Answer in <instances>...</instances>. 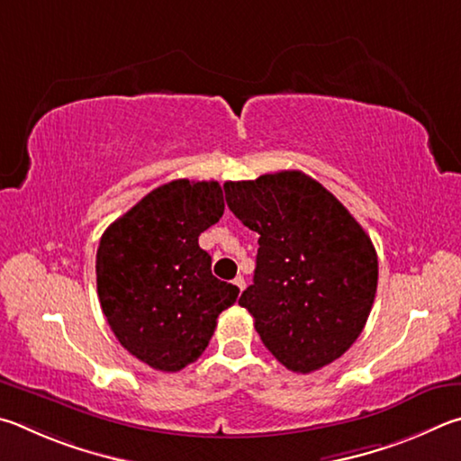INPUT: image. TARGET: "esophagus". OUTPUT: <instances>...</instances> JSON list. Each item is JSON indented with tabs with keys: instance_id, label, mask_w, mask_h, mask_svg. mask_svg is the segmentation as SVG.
Returning a JSON list of instances; mask_svg holds the SVG:
<instances>
[{
	"instance_id": "34e87169",
	"label": "esophagus",
	"mask_w": 461,
	"mask_h": 461,
	"mask_svg": "<svg viewBox=\"0 0 461 461\" xmlns=\"http://www.w3.org/2000/svg\"><path fill=\"white\" fill-rule=\"evenodd\" d=\"M232 284H235V285L240 289V292H243L245 285H247V284H245V277H240V276L235 277V281H232Z\"/></svg>"
}]
</instances>
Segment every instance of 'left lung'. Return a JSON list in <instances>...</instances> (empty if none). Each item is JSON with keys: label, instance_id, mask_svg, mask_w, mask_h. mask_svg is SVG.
Listing matches in <instances>:
<instances>
[{"label": "left lung", "instance_id": "1", "mask_svg": "<svg viewBox=\"0 0 461 461\" xmlns=\"http://www.w3.org/2000/svg\"><path fill=\"white\" fill-rule=\"evenodd\" d=\"M226 204L259 235L253 285L239 303L294 373L330 365L357 342L375 303L370 237L324 185L297 169L226 182Z\"/></svg>", "mask_w": 461, "mask_h": 461}]
</instances>
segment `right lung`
<instances>
[{
	"label": "right lung",
	"instance_id": "right-lung-1",
	"mask_svg": "<svg viewBox=\"0 0 461 461\" xmlns=\"http://www.w3.org/2000/svg\"><path fill=\"white\" fill-rule=\"evenodd\" d=\"M224 212L218 182L174 180L103 232L96 292L113 334L137 360L177 373L206 350L239 287L216 279L198 237Z\"/></svg>",
	"mask_w": 461,
	"mask_h": 461
}]
</instances>
